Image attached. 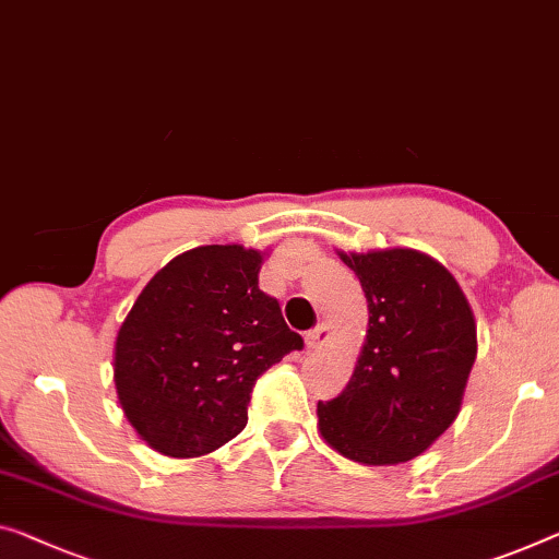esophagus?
<instances>
[{
  "label": "esophagus",
  "instance_id": "obj_1",
  "mask_svg": "<svg viewBox=\"0 0 559 559\" xmlns=\"http://www.w3.org/2000/svg\"><path fill=\"white\" fill-rule=\"evenodd\" d=\"M329 338H331L329 326H326V323H319V326H316L313 331H308L306 346L311 348V352H319V348H323V346L329 344Z\"/></svg>",
  "mask_w": 559,
  "mask_h": 559
}]
</instances>
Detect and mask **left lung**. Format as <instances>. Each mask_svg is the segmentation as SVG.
I'll list each match as a JSON object with an SVG mask.
<instances>
[{"label": "left lung", "instance_id": "obj_1", "mask_svg": "<svg viewBox=\"0 0 559 559\" xmlns=\"http://www.w3.org/2000/svg\"><path fill=\"white\" fill-rule=\"evenodd\" d=\"M369 306L352 381L319 402L323 441L366 466L409 462L452 427L477 359V323L460 283L414 248L344 253Z\"/></svg>", "mask_w": 559, "mask_h": 559}]
</instances>
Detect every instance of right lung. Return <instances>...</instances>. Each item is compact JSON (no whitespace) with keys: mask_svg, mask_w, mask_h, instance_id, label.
Returning <instances> with one entry per match:
<instances>
[{"mask_svg":"<svg viewBox=\"0 0 559 559\" xmlns=\"http://www.w3.org/2000/svg\"><path fill=\"white\" fill-rule=\"evenodd\" d=\"M263 251L200 246L163 265L115 338L118 402L165 456L211 454L246 429L255 379L304 338L258 288Z\"/></svg>","mask_w":559,"mask_h":559,"instance_id":"add662e5","label":"right lung"}]
</instances>
